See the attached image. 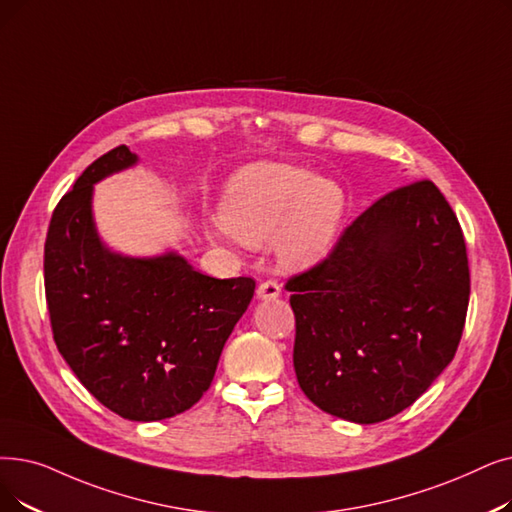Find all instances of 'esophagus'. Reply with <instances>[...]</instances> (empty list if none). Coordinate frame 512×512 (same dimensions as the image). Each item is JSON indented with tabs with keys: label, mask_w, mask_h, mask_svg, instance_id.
<instances>
[{
	"label": "esophagus",
	"mask_w": 512,
	"mask_h": 512,
	"mask_svg": "<svg viewBox=\"0 0 512 512\" xmlns=\"http://www.w3.org/2000/svg\"><path fill=\"white\" fill-rule=\"evenodd\" d=\"M257 297L259 299H276V297H280V284L276 282V280H265V282H261L259 286H257Z\"/></svg>",
	"instance_id": "obj_1"
}]
</instances>
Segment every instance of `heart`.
Wrapping results in <instances>:
<instances>
[{
    "instance_id": "b5f03b06",
    "label": "heart",
    "mask_w": 512,
    "mask_h": 512,
    "mask_svg": "<svg viewBox=\"0 0 512 512\" xmlns=\"http://www.w3.org/2000/svg\"><path fill=\"white\" fill-rule=\"evenodd\" d=\"M343 190L324 177L280 163L240 169L226 188L221 221L249 247L276 236V253L288 268H309L335 240Z\"/></svg>"
}]
</instances>
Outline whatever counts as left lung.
Returning a JSON list of instances; mask_svg holds the SVG:
<instances>
[{
	"instance_id": "obj_1",
	"label": "left lung",
	"mask_w": 512,
	"mask_h": 512,
	"mask_svg": "<svg viewBox=\"0 0 512 512\" xmlns=\"http://www.w3.org/2000/svg\"><path fill=\"white\" fill-rule=\"evenodd\" d=\"M284 288L301 391L332 416L387 420L412 406L458 349L471 295L458 217L431 180L399 186Z\"/></svg>"
}]
</instances>
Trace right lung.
Returning a JSON list of instances; mask_svg holds the SVG:
<instances>
[{"instance_id": "obj_1", "label": "right lung", "mask_w": 512, "mask_h": 512, "mask_svg": "<svg viewBox=\"0 0 512 512\" xmlns=\"http://www.w3.org/2000/svg\"><path fill=\"white\" fill-rule=\"evenodd\" d=\"M138 161L125 144L87 167L56 205L43 280L52 335L66 364L102 406L127 420H163L211 387L255 280L211 278L175 253L133 259L96 234L92 190Z\"/></svg>"}]
</instances>
